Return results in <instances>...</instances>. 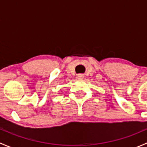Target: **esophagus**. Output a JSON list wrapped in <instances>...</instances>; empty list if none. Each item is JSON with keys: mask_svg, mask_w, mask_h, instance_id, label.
<instances>
[{"mask_svg": "<svg viewBox=\"0 0 147 147\" xmlns=\"http://www.w3.org/2000/svg\"><path fill=\"white\" fill-rule=\"evenodd\" d=\"M77 78H78V79H83V78H84V75H83L82 74H78V75H77Z\"/></svg>", "mask_w": 147, "mask_h": 147, "instance_id": "esophagus-1", "label": "esophagus"}]
</instances>
